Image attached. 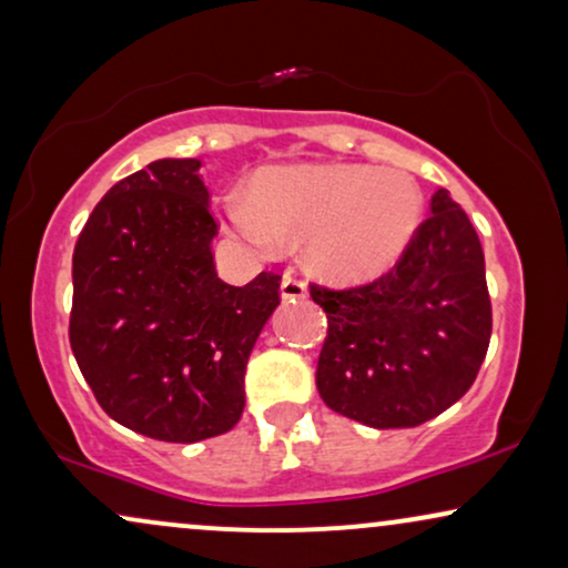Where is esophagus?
Segmentation results:
<instances>
[{
	"instance_id": "obj_1",
	"label": "esophagus",
	"mask_w": 568,
	"mask_h": 568,
	"mask_svg": "<svg viewBox=\"0 0 568 568\" xmlns=\"http://www.w3.org/2000/svg\"><path fill=\"white\" fill-rule=\"evenodd\" d=\"M280 296L283 301H296V298H306V283L304 280L285 275L283 283H280Z\"/></svg>"
}]
</instances>
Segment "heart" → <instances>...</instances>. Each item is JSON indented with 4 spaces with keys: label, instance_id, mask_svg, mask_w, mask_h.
Instances as JSON below:
<instances>
[{
    "label": "heart",
    "instance_id": "b5f03b06",
    "mask_svg": "<svg viewBox=\"0 0 568 568\" xmlns=\"http://www.w3.org/2000/svg\"><path fill=\"white\" fill-rule=\"evenodd\" d=\"M231 225L256 248L275 254L306 241V262L333 283L385 275L412 246L425 214L419 185L404 170L354 162L267 168L248 196L225 201Z\"/></svg>",
    "mask_w": 568,
    "mask_h": 568
}]
</instances>
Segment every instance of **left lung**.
Masks as SVG:
<instances>
[{"label":"left lung","instance_id":"8db88e82","mask_svg":"<svg viewBox=\"0 0 568 568\" xmlns=\"http://www.w3.org/2000/svg\"><path fill=\"white\" fill-rule=\"evenodd\" d=\"M387 275L362 288L312 285L327 314L317 390L333 412L375 429L416 427L475 383L493 312L477 231L448 191Z\"/></svg>","mask_w":568,"mask_h":568}]
</instances>
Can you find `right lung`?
I'll return each mask as SVG.
<instances>
[{"label":"right lung","mask_w":568,"mask_h":568,"mask_svg":"<svg viewBox=\"0 0 568 568\" xmlns=\"http://www.w3.org/2000/svg\"><path fill=\"white\" fill-rule=\"evenodd\" d=\"M199 160H156L93 206L73 254L70 346L99 406L133 433L199 443L239 425L243 375L280 277L214 272Z\"/></svg>","instance_id":"right-lung-1"}]
</instances>
